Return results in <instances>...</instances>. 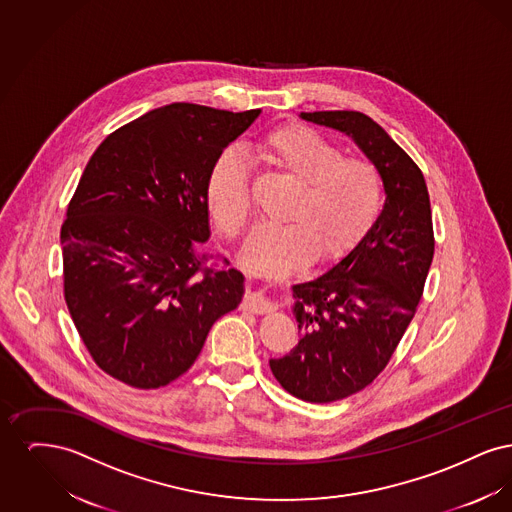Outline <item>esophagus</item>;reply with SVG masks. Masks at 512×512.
I'll list each match as a JSON object with an SVG mask.
<instances>
[{
    "instance_id": "34e87169",
    "label": "esophagus",
    "mask_w": 512,
    "mask_h": 512,
    "mask_svg": "<svg viewBox=\"0 0 512 512\" xmlns=\"http://www.w3.org/2000/svg\"><path fill=\"white\" fill-rule=\"evenodd\" d=\"M244 309L255 315H267L274 311V303L263 292L247 293L244 299Z\"/></svg>"
}]
</instances>
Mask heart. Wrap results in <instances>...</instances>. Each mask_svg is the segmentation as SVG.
<instances>
[{
  "instance_id": "1",
  "label": "heart",
  "mask_w": 512,
  "mask_h": 512,
  "mask_svg": "<svg viewBox=\"0 0 512 512\" xmlns=\"http://www.w3.org/2000/svg\"><path fill=\"white\" fill-rule=\"evenodd\" d=\"M257 157L299 192L284 213L282 226H259L242 253L245 265L265 276H288L309 265L336 263L349 255L376 224L384 207L382 171L317 130L282 124L255 144ZM209 213L226 238L240 236L251 219L249 174L242 159L224 151L205 180Z\"/></svg>"
}]
</instances>
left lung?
<instances>
[{
	"instance_id": "1",
	"label": "left lung",
	"mask_w": 512,
	"mask_h": 512,
	"mask_svg": "<svg viewBox=\"0 0 512 512\" xmlns=\"http://www.w3.org/2000/svg\"><path fill=\"white\" fill-rule=\"evenodd\" d=\"M301 117L351 136L386 184L384 209L361 244L322 276L293 286L303 336L286 357L270 359L293 397L332 403L365 390L390 363L424 292L434 226L422 171L380 124L359 111Z\"/></svg>"
}]
</instances>
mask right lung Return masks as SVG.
I'll list each match as a JSON object with an SVG mask.
<instances>
[{"label": "right lung", "mask_w": 512, "mask_h": 512, "mask_svg": "<svg viewBox=\"0 0 512 512\" xmlns=\"http://www.w3.org/2000/svg\"><path fill=\"white\" fill-rule=\"evenodd\" d=\"M195 103L153 109L90 157L61 226L63 293L94 363L157 390L194 365L211 326L234 311L244 274L207 267L205 180L259 117Z\"/></svg>", "instance_id": "1"}]
</instances>
